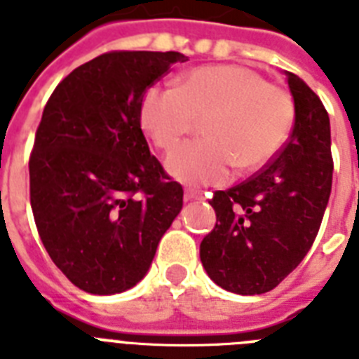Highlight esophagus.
Wrapping results in <instances>:
<instances>
[{
  "label": "esophagus",
  "instance_id": "34e87169",
  "mask_svg": "<svg viewBox=\"0 0 359 359\" xmlns=\"http://www.w3.org/2000/svg\"><path fill=\"white\" fill-rule=\"evenodd\" d=\"M203 199V194L197 191V189H186L184 191V201H201Z\"/></svg>",
  "mask_w": 359,
  "mask_h": 359
}]
</instances>
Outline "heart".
<instances>
[{
    "label": "heart",
    "mask_w": 359,
    "mask_h": 359,
    "mask_svg": "<svg viewBox=\"0 0 359 359\" xmlns=\"http://www.w3.org/2000/svg\"><path fill=\"white\" fill-rule=\"evenodd\" d=\"M199 119L205 138L180 145L165 168L184 184H223L236 165L252 171L275 158L291 133L293 103L287 92L238 64L189 69L177 88L153 86L140 103L142 129L162 151L173 149Z\"/></svg>",
    "instance_id": "b5f03b06"
}]
</instances>
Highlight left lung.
<instances>
[{
	"label": "left lung",
	"instance_id": "obj_1",
	"mask_svg": "<svg viewBox=\"0 0 359 359\" xmlns=\"http://www.w3.org/2000/svg\"><path fill=\"white\" fill-rule=\"evenodd\" d=\"M284 75L295 104L287 144L258 175L215 191L217 223L201 241L210 278L238 295L267 293L301 264L330 199V118L301 77Z\"/></svg>",
	"mask_w": 359,
	"mask_h": 359
}]
</instances>
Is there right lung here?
<instances>
[{"mask_svg": "<svg viewBox=\"0 0 359 359\" xmlns=\"http://www.w3.org/2000/svg\"><path fill=\"white\" fill-rule=\"evenodd\" d=\"M177 51H112L75 68L49 97L29 160L43 247L77 287L114 295L138 284L182 210L140 127L145 90Z\"/></svg>", "mask_w": 359, "mask_h": 359, "instance_id": "1", "label": "right lung"}]
</instances>
